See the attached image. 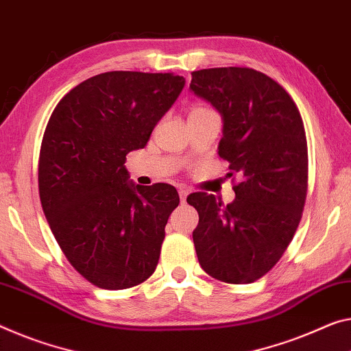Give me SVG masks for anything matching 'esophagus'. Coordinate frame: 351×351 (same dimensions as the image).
Listing matches in <instances>:
<instances>
[{
	"mask_svg": "<svg viewBox=\"0 0 351 351\" xmlns=\"http://www.w3.org/2000/svg\"><path fill=\"white\" fill-rule=\"evenodd\" d=\"M179 196H180V201L185 202L186 201V196H188V190H185V188H180Z\"/></svg>",
	"mask_w": 351,
	"mask_h": 351,
	"instance_id": "obj_1",
	"label": "esophagus"
}]
</instances>
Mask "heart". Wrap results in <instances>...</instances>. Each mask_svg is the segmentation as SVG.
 Returning a JSON list of instances; mask_svg holds the SVG:
<instances>
[{
    "instance_id": "b5f03b06",
    "label": "heart",
    "mask_w": 351,
    "mask_h": 351,
    "mask_svg": "<svg viewBox=\"0 0 351 351\" xmlns=\"http://www.w3.org/2000/svg\"><path fill=\"white\" fill-rule=\"evenodd\" d=\"M194 110H204V108H194ZM194 110H193V111H194Z\"/></svg>"
}]
</instances>
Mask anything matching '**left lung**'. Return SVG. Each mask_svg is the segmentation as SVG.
Wrapping results in <instances>:
<instances>
[{"label": "left lung", "mask_w": 351, "mask_h": 351, "mask_svg": "<svg viewBox=\"0 0 351 351\" xmlns=\"http://www.w3.org/2000/svg\"><path fill=\"white\" fill-rule=\"evenodd\" d=\"M190 90L223 119L218 154L239 176L228 206L207 193L197 210V261L218 281L250 284L268 273L292 241L307 191V143L298 108L281 84L247 67L191 73Z\"/></svg>", "instance_id": "1"}]
</instances>
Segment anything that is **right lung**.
Instances as JSON below:
<instances>
[{
    "instance_id": "obj_1",
    "label": "right lung",
    "mask_w": 351,
    "mask_h": 351,
    "mask_svg": "<svg viewBox=\"0 0 351 351\" xmlns=\"http://www.w3.org/2000/svg\"><path fill=\"white\" fill-rule=\"evenodd\" d=\"M183 86L172 73H100L64 95L47 123L42 208L69 262L97 287H133L157 268L179 194L168 183H133L125 160L145 147Z\"/></svg>"
}]
</instances>
